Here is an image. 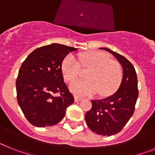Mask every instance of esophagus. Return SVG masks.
I'll return each mask as SVG.
<instances>
[{
    "instance_id": "1",
    "label": "esophagus",
    "mask_w": 155,
    "mask_h": 155,
    "mask_svg": "<svg viewBox=\"0 0 155 155\" xmlns=\"http://www.w3.org/2000/svg\"><path fill=\"white\" fill-rule=\"evenodd\" d=\"M81 100H82L81 98H78V97H74V102H80V101H81Z\"/></svg>"
}]
</instances>
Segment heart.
Wrapping results in <instances>:
<instances>
[{
    "label": "heart",
    "instance_id": "1",
    "mask_svg": "<svg viewBox=\"0 0 155 155\" xmlns=\"http://www.w3.org/2000/svg\"><path fill=\"white\" fill-rule=\"evenodd\" d=\"M84 68H89L87 80L71 82L70 90L77 96H91L99 92L102 95L110 94L117 88L122 78L120 64L111 60L109 54L100 51H89L80 56ZM80 64L74 54L65 57L62 63L64 78L68 81L74 80L80 74Z\"/></svg>",
    "mask_w": 155,
    "mask_h": 155
}]
</instances>
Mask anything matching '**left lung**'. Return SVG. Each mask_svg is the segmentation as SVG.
Instances as JSON below:
<instances>
[{
	"label": "left lung",
	"mask_w": 155,
	"mask_h": 155,
	"mask_svg": "<svg viewBox=\"0 0 155 155\" xmlns=\"http://www.w3.org/2000/svg\"><path fill=\"white\" fill-rule=\"evenodd\" d=\"M123 68V78L118 90L102 100H92V107L85 114V122L93 132L102 136L118 134L133 116L138 97L137 78L134 66L124 56L109 50Z\"/></svg>",
	"instance_id": "8db88e82"
}]
</instances>
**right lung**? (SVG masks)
Here are the masks:
<instances>
[{"instance_id": "right-lung-1", "label": "right lung", "mask_w": 155, "mask_h": 155, "mask_svg": "<svg viewBox=\"0 0 155 155\" xmlns=\"http://www.w3.org/2000/svg\"><path fill=\"white\" fill-rule=\"evenodd\" d=\"M76 48L53 43L37 48L25 60L16 80L17 100L30 124L53 126L65 116L74 97L64 81L62 63ZM59 93L58 97L54 94Z\"/></svg>"}]
</instances>
